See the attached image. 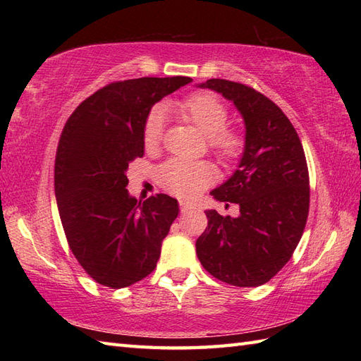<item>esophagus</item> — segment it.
Listing matches in <instances>:
<instances>
[{"mask_svg":"<svg viewBox=\"0 0 361 361\" xmlns=\"http://www.w3.org/2000/svg\"><path fill=\"white\" fill-rule=\"evenodd\" d=\"M178 204H180V211H181V212H186V211H189V209H192V208H194V204H192V203H189V202H186V200H180V202H178Z\"/></svg>","mask_w":361,"mask_h":361,"instance_id":"34e87169","label":"esophagus"}]
</instances>
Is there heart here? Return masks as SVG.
I'll use <instances>...</instances> for the list:
<instances>
[{"label": "heart", "mask_w": 361, "mask_h": 361, "mask_svg": "<svg viewBox=\"0 0 361 361\" xmlns=\"http://www.w3.org/2000/svg\"><path fill=\"white\" fill-rule=\"evenodd\" d=\"M173 113L190 122L206 136L208 147L216 155L231 163L245 149V137L234 128L226 127L229 110L224 101L214 93L189 94L172 104ZM164 116L159 109H153L144 121L142 142L147 150L157 149L163 140ZM216 169L208 161H186L172 158L159 166L157 180L167 192L180 197H194L216 181Z\"/></svg>", "instance_id": "b5f03b06"}]
</instances>
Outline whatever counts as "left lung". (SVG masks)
I'll list each match as a JSON object with an SVG mask.
<instances>
[{
    "label": "left lung",
    "mask_w": 361,
    "mask_h": 361,
    "mask_svg": "<svg viewBox=\"0 0 361 361\" xmlns=\"http://www.w3.org/2000/svg\"><path fill=\"white\" fill-rule=\"evenodd\" d=\"M233 101L247 127L239 169L212 190L219 202L237 203L240 216L204 211L208 228L195 242L197 256L214 278L235 287H257L293 256L307 224L310 186L301 140L283 111L239 82L209 79Z\"/></svg>",
    "instance_id": "left-lung-1"
}]
</instances>
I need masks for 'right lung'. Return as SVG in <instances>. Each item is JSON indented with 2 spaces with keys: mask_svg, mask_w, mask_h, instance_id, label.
<instances>
[{
  "mask_svg": "<svg viewBox=\"0 0 361 361\" xmlns=\"http://www.w3.org/2000/svg\"><path fill=\"white\" fill-rule=\"evenodd\" d=\"M189 82L181 75L111 82L62 130L54 166L60 220L74 257L101 286L124 288L155 270L178 203L166 194L144 203L130 197L127 169L144 155L152 106Z\"/></svg>",
  "mask_w": 361,
  "mask_h": 361,
  "instance_id": "1",
  "label": "right lung"
}]
</instances>
